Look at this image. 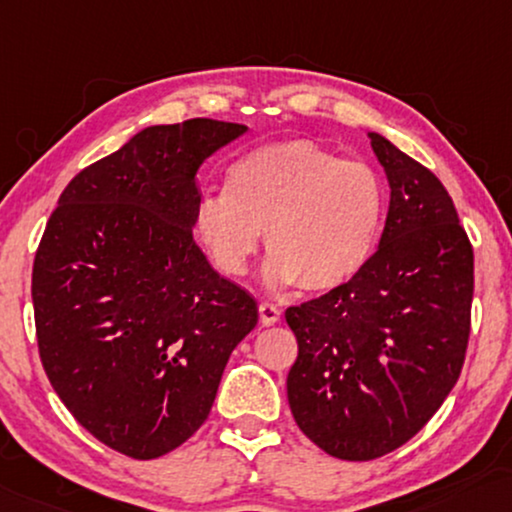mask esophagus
<instances>
[{
	"label": "esophagus",
	"instance_id": "34e87169",
	"mask_svg": "<svg viewBox=\"0 0 512 512\" xmlns=\"http://www.w3.org/2000/svg\"><path fill=\"white\" fill-rule=\"evenodd\" d=\"M280 320V311L273 304H266V301H262L259 304V322H262L264 327H271L276 325V322Z\"/></svg>",
	"mask_w": 512,
	"mask_h": 512
}]
</instances>
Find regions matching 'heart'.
<instances>
[{
	"label": "heart",
	"instance_id": "obj_1",
	"mask_svg": "<svg viewBox=\"0 0 512 512\" xmlns=\"http://www.w3.org/2000/svg\"><path fill=\"white\" fill-rule=\"evenodd\" d=\"M387 211L378 171L308 139L266 143L227 171L225 194L204 192L192 229L215 269L246 273L259 232L271 257L269 285L334 292L359 276L376 250Z\"/></svg>",
	"mask_w": 512,
	"mask_h": 512
}]
</instances>
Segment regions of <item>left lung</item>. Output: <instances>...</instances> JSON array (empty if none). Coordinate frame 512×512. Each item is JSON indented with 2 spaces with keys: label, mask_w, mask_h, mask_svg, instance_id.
Returning a JSON list of instances; mask_svg holds the SVG:
<instances>
[{
  "label": "left lung",
  "mask_w": 512,
  "mask_h": 512,
  "mask_svg": "<svg viewBox=\"0 0 512 512\" xmlns=\"http://www.w3.org/2000/svg\"><path fill=\"white\" fill-rule=\"evenodd\" d=\"M390 183L378 250L357 278L285 311L299 343L287 401L331 457L369 462L410 441L455 387L471 331L473 248L448 190L369 132Z\"/></svg>",
  "instance_id": "left-lung-1"
}]
</instances>
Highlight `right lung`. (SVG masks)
<instances>
[{
    "instance_id": "right-lung-1",
    "label": "right lung",
    "mask_w": 512,
    "mask_h": 512,
    "mask_svg": "<svg viewBox=\"0 0 512 512\" xmlns=\"http://www.w3.org/2000/svg\"><path fill=\"white\" fill-rule=\"evenodd\" d=\"M246 125H153L60 194L32 271L46 376L78 424L132 459L176 450L211 413L257 301L192 239L197 171Z\"/></svg>"
}]
</instances>
